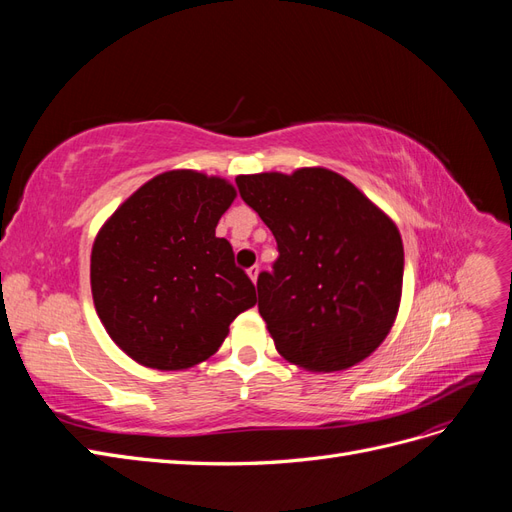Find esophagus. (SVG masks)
<instances>
[{
	"instance_id": "obj_1",
	"label": "esophagus",
	"mask_w": 512,
	"mask_h": 512,
	"mask_svg": "<svg viewBox=\"0 0 512 512\" xmlns=\"http://www.w3.org/2000/svg\"><path fill=\"white\" fill-rule=\"evenodd\" d=\"M258 273H260V267L258 265H254V267H250L247 269V275H250V280L256 284V280H258Z\"/></svg>"
}]
</instances>
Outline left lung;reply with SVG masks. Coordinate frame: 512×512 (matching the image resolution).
I'll use <instances>...</instances> for the list:
<instances>
[{
	"label": "left lung",
	"instance_id": "obj_1",
	"mask_svg": "<svg viewBox=\"0 0 512 512\" xmlns=\"http://www.w3.org/2000/svg\"><path fill=\"white\" fill-rule=\"evenodd\" d=\"M245 205L277 241L258 275V312L286 361L309 371L348 369L389 335L404 282L397 226L342 175L237 177Z\"/></svg>",
	"mask_w": 512,
	"mask_h": 512
}]
</instances>
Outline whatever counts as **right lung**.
Instances as JSON below:
<instances>
[{
	"label": "right lung",
	"mask_w": 512,
	"mask_h": 512,
	"mask_svg": "<svg viewBox=\"0 0 512 512\" xmlns=\"http://www.w3.org/2000/svg\"><path fill=\"white\" fill-rule=\"evenodd\" d=\"M235 196L220 177L170 170L136 190L98 232L96 312L136 363L173 371L205 361L230 322L256 303L232 245L215 237Z\"/></svg>",
	"instance_id": "1"
}]
</instances>
